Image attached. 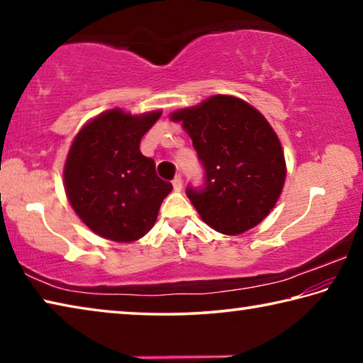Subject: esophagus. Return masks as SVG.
<instances>
[{
    "instance_id": "34e87169",
    "label": "esophagus",
    "mask_w": 363,
    "mask_h": 363,
    "mask_svg": "<svg viewBox=\"0 0 363 363\" xmlns=\"http://www.w3.org/2000/svg\"><path fill=\"white\" fill-rule=\"evenodd\" d=\"M173 189L176 190V192H181V189H182V177L181 176H176L173 179Z\"/></svg>"
}]
</instances>
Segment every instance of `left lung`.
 I'll list each match as a JSON object with an SVG mask.
<instances>
[{
    "label": "left lung",
    "mask_w": 363,
    "mask_h": 363,
    "mask_svg": "<svg viewBox=\"0 0 363 363\" xmlns=\"http://www.w3.org/2000/svg\"><path fill=\"white\" fill-rule=\"evenodd\" d=\"M169 120L182 123L205 167V189H187L203 223L224 235L259 224L274 210L286 177L280 139L259 110L235 96L216 94L176 110Z\"/></svg>",
    "instance_id": "left-lung-1"
}]
</instances>
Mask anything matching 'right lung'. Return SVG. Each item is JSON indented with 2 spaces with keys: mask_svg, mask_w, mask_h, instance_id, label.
Segmentation results:
<instances>
[{
  "mask_svg": "<svg viewBox=\"0 0 363 363\" xmlns=\"http://www.w3.org/2000/svg\"><path fill=\"white\" fill-rule=\"evenodd\" d=\"M162 110L133 115L110 108L91 118L67 153L64 189L73 211L102 238L131 243L155 224L173 186L160 179L155 162L139 150Z\"/></svg>",
  "mask_w": 363,
  "mask_h": 363,
  "instance_id": "obj_1",
  "label": "right lung"
}]
</instances>
